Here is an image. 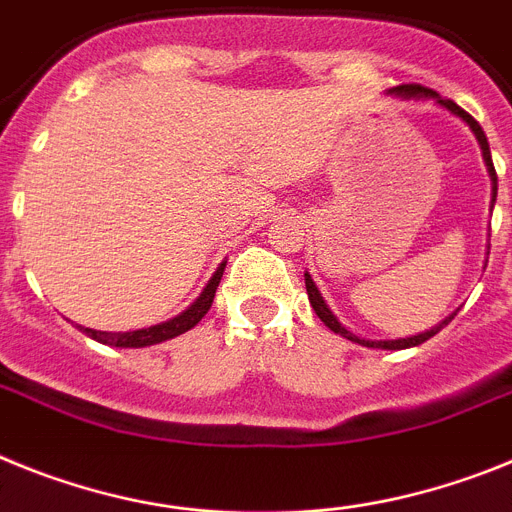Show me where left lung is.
<instances>
[{
	"label": "left lung",
	"instance_id": "1",
	"mask_svg": "<svg viewBox=\"0 0 512 512\" xmlns=\"http://www.w3.org/2000/svg\"><path fill=\"white\" fill-rule=\"evenodd\" d=\"M389 95L399 97V100H433L435 105H441L443 110H448V113H451V115L461 118V121H464L466 126L471 128V133H474V136H477V141H479V149H482V159H484V164H487V172H490V180H492V206H495L497 175H495V167H492L490 144H487V136H484L482 126H479V123L474 121V118H471L469 113H466V110H461L459 105H456V102H453V100H443V97L438 95V92L428 90V87H420V84H402V87H394V90H389ZM304 281H306V293H309L311 309L317 311V317L322 319L324 327H330V330L335 332V335L345 337V340L358 342V345H363V348H381V350L415 348V345H422V342H425V340H430V337H433V335H438V332H441L443 327H446V324L451 322L453 317H456V311H453V314H448V317L443 319V322H438V324H435V327H430V330H425V332H417V335H412V337H399V340H368V337L353 335V332L345 330V327H342V324L337 322V317H335V314H332L330 306L324 304V296H322V293H319L317 283L311 281L309 273H304Z\"/></svg>",
	"mask_w": 512,
	"mask_h": 512
}]
</instances>
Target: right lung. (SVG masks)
Returning a JSON list of instances; mask_svg holds the SVG:
<instances>
[{"label":"right lung","instance_id":"add662e5","mask_svg":"<svg viewBox=\"0 0 512 512\" xmlns=\"http://www.w3.org/2000/svg\"><path fill=\"white\" fill-rule=\"evenodd\" d=\"M226 260L221 262L216 273L211 275V281L206 283V288L201 291V296L193 301L185 311H180L177 317L167 319V322L151 324V327H141V330H128V332H100V330H90V327H82L79 324V330L84 332L92 340L102 342V345H110V348H149V345H159L164 340H172V337L182 335V332L193 330L195 324L201 322L203 317L208 314L213 304V296H216V288L221 283V275H224Z\"/></svg>","mask_w":512,"mask_h":512}]
</instances>
